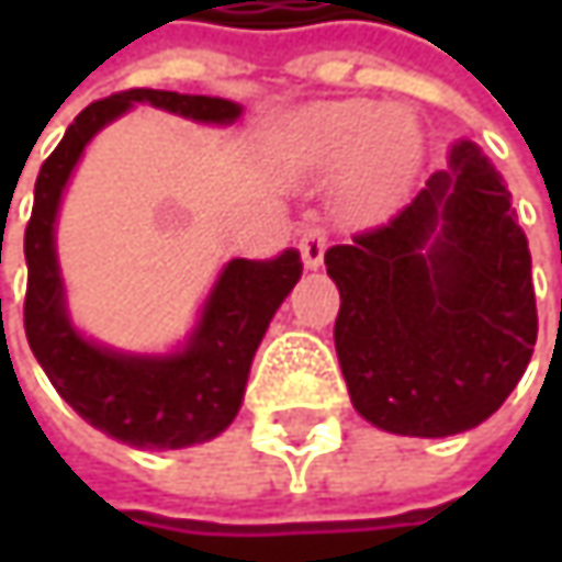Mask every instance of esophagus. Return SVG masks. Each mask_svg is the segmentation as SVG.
I'll list each match as a JSON object with an SVG mask.
<instances>
[{"instance_id": "34e87169", "label": "esophagus", "mask_w": 562, "mask_h": 562, "mask_svg": "<svg viewBox=\"0 0 562 562\" xmlns=\"http://www.w3.org/2000/svg\"><path fill=\"white\" fill-rule=\"evenodd\" d=\"M325 249H328V234L322 227L306 225L300 231V256H303V266L306 269H318L322 266Z\"/></svg>"}]
</instances>
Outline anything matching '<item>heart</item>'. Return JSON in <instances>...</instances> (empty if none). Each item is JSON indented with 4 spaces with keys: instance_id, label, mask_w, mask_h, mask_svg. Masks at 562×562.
Instances as JSON below:
<instances>
[{
    "instance_id": "1",
    "label": "heart",
    "mask_w": 562,
    "mask_h": 562,
    "mask_svg": "<svg viewBox=\"0 0 562 562\" xmlns=\"http://www.w3.org/2000/svg\"><path fill=\"white\" fill-rule=\"evenodd\" d=\"M300 153L322 165L350 162L359 156L357 190L378 196L413 168L419 153V131L400 109L375 112L366 102L322 105L300 121Z\"/></svg>"
}]
</instances>
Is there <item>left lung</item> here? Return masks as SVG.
I'll use <instances>...</instances> for the list:
<instances>
[{
	"label": "left lung",
	"mask_w": 562,
	"mask_h": 562,
	"mask_svg": "<svg viewBox=\"0 0 562 562\" xmlns=\"http://www.w3.org/2000/svg\"><path fill=\"white\" fill-rule=\"evenodd\" d=\"M325 266L340 291V372L375 428H475L526 372L538 337L529 240L475 143H453L413 203L328 249Z\"/></svg>",
	"instance_id": "left-lung-1"
}]
</instances>
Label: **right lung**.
I'll use <instances>...</instances> for the list:
<instances>
[{"mask_svg": "<svg viewBox=\"0 0 562 562\" xmlns=\"http://www.w3.org/2000/svg\"><path fill=\"white\" fill-rule=\"evenodd\" d=\"M137 102L205 124H231L244 112L231 99L171 90H121L87 105L43 162L33 187V212L24 231V331L36 362L80 419L131 447L178 450L222 435L234 422L256 347L300 281L303 262L296 249H284L274 259H231L187 347L168 357L119 353L77 335L55 259V215L83 146Z\"/></svg>", "mask_w": 562, "mask_h": 562, "instance_id": "obj_1", "label": "right lung"}]
</instances>
